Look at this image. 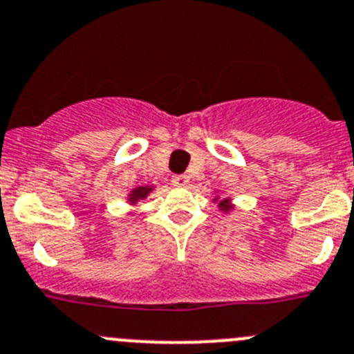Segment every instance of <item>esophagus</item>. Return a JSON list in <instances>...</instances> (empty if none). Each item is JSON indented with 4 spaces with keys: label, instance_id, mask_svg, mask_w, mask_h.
Instances as JSON below:
<instances>
[{
    "label": "esophagus",
    "instance_id": "esophagus-1",
    "mask_svg": "<svg viewBox=\"0 0 354 354\" xmlns=\"http://www.w3.org/2000/svg\"><path fill=\"white\" fill-rule=\"evenodd\" d=\"M171 183H173L174 187H187V185L190 183V180H188L187 174H174Z\"/></svg>",
    "mask_w": 354,
    "mask_h": 354
}]
</instances>
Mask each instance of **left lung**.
Returning a JSON list of instances; mask_svg holds the SVG:
<instances>
[{
	"instance_id": "left-lung-1",
	"label": "left lung",
	"mask_w": 354,
	"mask_h": 354,
	"mask_svg": "<svg viewBox=\"0 0 354 354\" xmlns=\"http://www.w3.org/2000/svg\"><path fill=\"white\" fill-rule=\"evenodd\" d=\"M218 194V192H216ZM212 202L216 204V207L219 209V211L223 212V214H230L232 211H235V204H233V198L230 197V195H216L214 198H212Z\"/></svg>"
}]
</instances>
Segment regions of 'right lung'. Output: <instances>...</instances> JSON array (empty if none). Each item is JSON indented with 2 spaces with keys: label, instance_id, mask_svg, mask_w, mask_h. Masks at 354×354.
Returning <instances> with one entry per match:
<instances>
[{
  "label": "right lung",
  "instance_id": "right-lung-1",
  "mask_svg": "<svg viewBox=\"0 0 354 354\" xmlns=\"http://www.w3.org/2000/svg\"><path fill=\"white\" fill-rule=\"evenodd\" d=\"M153 190H156V185H143V187H135L133 190H129L128 195H126V204L131 207V211H129L128 214L129 216L135 214V212H133V209H135L140 202L145 201V198L149 197Z\"/></svg>",
  "mask_w": 354,
  "mask_h": 354
}]
</instances>
